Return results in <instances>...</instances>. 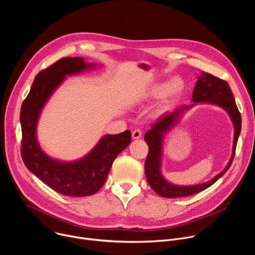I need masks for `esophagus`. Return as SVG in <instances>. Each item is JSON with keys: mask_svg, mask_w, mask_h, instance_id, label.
<instances>
[{"mask_svg": "<svg viewBox=\"0 0 255 255\" xmlns=\"http://www.w3.org/2000/svg\"><path fill=\"white\" fill-rule=\"evenodd\" d=\"M142 135V131L140 129H135L133 132H132V137L133 139H138L140 138Z\"/></svg>", "mask_w": 255, "mask_h": 255, "instance_id": "1", "label": "esophagus"}]
</instances>
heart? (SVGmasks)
<instances>
[{"label": "heart", "mask_w": 255, "mask_h": 255, "mask_svg": "<svg viewBox=\"0 0 255 255\" xmlns=\"http://www.w3.org/2000/svg\"><path fill=\"white\" fill-rule=\"evenodd\" d=\"M185 88L184 82L179 78H172L169 82H163L152 86L146 93V99H160L165 97L164 105L169 106L183 93Z\"/></svg>", "instance_id": "heart-1"}]
</instances>
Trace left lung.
Masks as SVG:
<instances>
[{
  "instance_id": "8db88e82",
  "label": "left lung",
  "mask_w": 255,
  "mask_h": 255,
  "mask_svg": "<svg viewBox=\"0 0 255 255\" xmlns=\"http://www.w3.org/2000/svg\"><path fill=\"white\" fill-rule=\"evenodd\" d=\"M192 100L194 103H211L222 107L228 112L233 124H234V142L233 153L226 168L217 174L214 178L205 184L192 186V187H178L169 184L166 181L160 172L161 161V147L163 134L168 131L178 120L179 116L185 110L191 108L195 104L190 106H183L177 108L171 113L164 114L152 124L151 129L146 132L144 136L145 142L148 145V154L145 160V174L151 189L163 198H179L195 195L199 192L206 190L219 179L230 167L235 156V150L237 140L241 131V115L235 103L234 96L228 83L224 80L217 78L207 72H202L201 77L197 81L195 86Z\"/></svg>"
}]
</instances>
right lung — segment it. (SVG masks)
<instances>
[{
  "label": "right lung",
  "instance_id": "1",
  "mask_svg": "<svg viewBox=\"0 0 255 255\" xmlns=\"http://www.w3.org/2000/svg\"><path fill=\"white\" fill-rule=\"evenodd\" d=\"M87 64L81 57H63L38 72L24 100L20 122L22 128L21 155L26 167L55 192L69 197H85L97 193L105 184L118 154L131 142V132L104 136L84 158L60 162L48 157L39 147L36 125L42 108L65 76L81 72Z\"/></svg>",
  "mask_w": 255,
  "mask_h": 255
}]
</instances>
